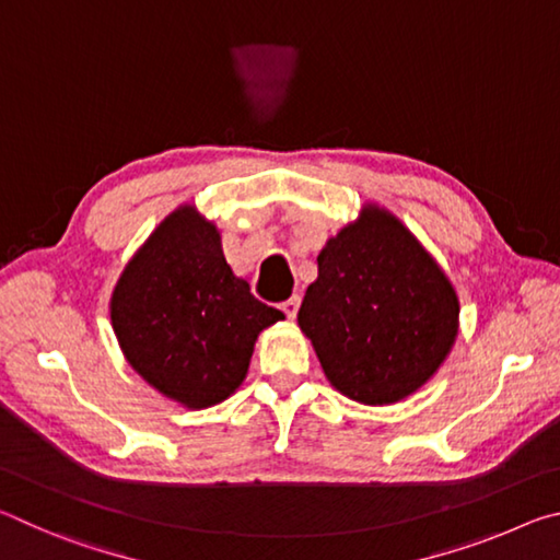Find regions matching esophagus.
<instances>
[{
  "mask_svg": "<svg viewBox=\"0 0 560 560\" xmlns=\"http://www.w3.org/2000/svg\"><path fill=\"white\" fill-rule=\"evenodd\" d=\"M299 303H301L299 296H291V299H287V301L281 303V311H283V314H287V318H296Z\"/></svg>",
  "mask_w": 560,
  "mask_h": 560,
  "instance_id": "esophagus-1",
  "label": "esophagus"
}]
</instances>
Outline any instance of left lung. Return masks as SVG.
Instances as JSON below:
<instances>
[{
  "instance_id": "obj_1",
  "label": "left lung",
  "mask_w": 560,
  "mask_h": 560,
  "mask_svg": "<svg viewBox=\"0 0 560 560\" xmlns=\"http://www.w3.org/2000/svg\"><path fill=\"white\" fill-rule=\"evenodd\" d=\"M299 308L328 383L395 405L432 381L459 330V296L422 242L375 202L330 236Z\"/></svg>"
}]
</instances>
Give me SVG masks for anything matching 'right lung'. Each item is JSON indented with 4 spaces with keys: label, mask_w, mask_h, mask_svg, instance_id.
Masks as SVG:
<instances>
[{
    "label": "right lung",
    "mask_w": 560,
    "mask_h": 560,
    "mask_svg": "<svg viewBox=\"0 0 560 560\" xmlns=\"http://www.w3.org/2000/svg\"><path fill=\"white\" fill-rule=\"evenodd\" d=\"M283 320L252 296L222 252L217 224L179 205L138 246L110 293L122 355L167 400L205 410L244 383L254 343Z\"/></svg>",
    "instance_id": "right-lung-1"
}]
</instances>
